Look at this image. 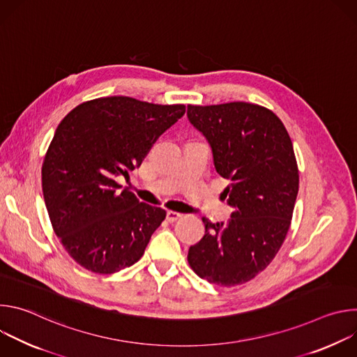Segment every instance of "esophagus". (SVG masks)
Instances as JSON below:
<instances>
[{"instance_id": "esophagus-1", "label": "esophagus", "mask_w": 357, "mask_h": 357, "mask_svg": "<svg viewBox=\"0 0 357 357\" xmlns=\"http://www.w3.org/2000/svg\"><path fill=\"white\" fill-rule=\"evenodd\" d=\"M182 218V213H179V212H175V211H168L167 212V220L169 222V223H174V222H176L178 219H181Z\"/></svg>"}]
</instances>
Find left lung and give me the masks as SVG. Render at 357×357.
Listing matches in <instances>:
<instances>
[{
  "mask_svg": "<svg viewBox=\"0 0 357 357\" xmlns=\"http://www.w3.org/2000/svg\"><path fill=\"white\" fill-rule=\"evenodd\" d=\"M188 119L206 137L234 209L227 223L202 219L205 236L189 247L188 263L211 284H244L273 261L288 233L299 188L292 141L271 110L244 101L189 105Z\"/></svg>",
  "mask_w": 357,
  "mask_h": 357,
  "instance_id": "1",
  "label": "left lung"
}]
</instances>
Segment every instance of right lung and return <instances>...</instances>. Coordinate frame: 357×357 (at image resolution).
I'll return each instance as SVG.
<instances>
[{"instance_id": "obj_1", "label": "right lung", "mask_w": 357, "mask_h": 357, "mask_svg": "<svg viewBox=\"0 0 357 357\" xmlns=\"http://www.w3.org/2000/svg\"><path fill=\"white\" fill-rule=\"evenodd\" d=\"M185 114L183 105L100 97L58 126L42 165V190L55 234L69 256L96 274L137 263L167 212L116 182L138 168L158 137Z\"/></svg>"}]
</instances>
